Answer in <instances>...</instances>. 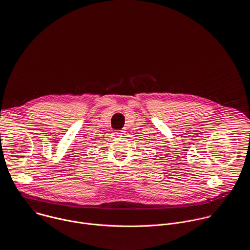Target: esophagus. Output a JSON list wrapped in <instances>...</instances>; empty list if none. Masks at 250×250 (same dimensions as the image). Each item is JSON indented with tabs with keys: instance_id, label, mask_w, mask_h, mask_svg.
Here are the masks:
<instances>
[{
	"instance_id": "esophagus-1",
	"label": "esophagus",
	"mask_w": 250,
	"mask_h": 250,
	"mask_svg": "<svg viewBox=\"0 0 250 250\" xmlns=\"http://www.w3.org/2000/svg\"><path fill=\"white\" fill-rule=\"evenodd\" d=\"M116 133V135L117 136H119V137H121V136H124V134H125V131L124 130H118V131H115Z\"/></svg>"
}]
</instances>
